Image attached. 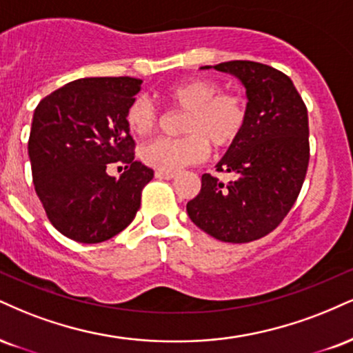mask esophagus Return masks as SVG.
Masks as SVG:
<instances>
[{"mask_svg": "<svg viewBox=\"0 0 353 353\" xmlns=\"http://www.w3.org/2000/svg\"><path fill=\"white\" fill-rule=\"evenodd\" d=\"M156 177L158 179H164V181H171L176 177V172H164V171H156Z\"/></svg>", "mask_w": 353, "mask_h": 353, "instance_id": "esophagus-1", "label": "esophagus"}]
</instances>
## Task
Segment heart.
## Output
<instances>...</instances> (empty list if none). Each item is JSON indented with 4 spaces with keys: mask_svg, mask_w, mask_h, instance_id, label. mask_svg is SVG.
<instances>
[{
    "mask_svg": "<svg viewBox=\"0 0 353 353\" xmlns=\"http://www.w3.org/2000/svg\"><path fill=\"white\" fill-rule=\"evenodd\" d=\"M165 100L181 118V138H159L139 151L144 164L164 172H176L207 158L210 144L228 150L240 139L248 123V101L236 92H220V83L207 77H192L172 85ZM125 121L134 136L151 134L159 114L150 100L138 97L126 110Z\"/></svg>",
    "mask_w": 353,
    "mask_h": 353,
    "instance_id": "obj_1",
    "label": "heart"
}]
</instances>
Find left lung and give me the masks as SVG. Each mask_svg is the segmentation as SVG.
<instances>
[{"mask_svg":"<svg viewBox=\"0 0 353 353\" xmlns=\"http://www.w3.org/2000/svg\"><path fill=\"white\" fill-rule=\"evenodd\" d=\"M214 69L243 82L248 123L217 164L219 172L235 174V179L222 182L203 174L188 214L214 239L248 243L273 232L298 201L311 156L307 108L281 70L252 61L222 62Z\"/></svg>","mask_w":353,"mask_h":353,"instance_id":"1","label":"left lung"}]
</instances>
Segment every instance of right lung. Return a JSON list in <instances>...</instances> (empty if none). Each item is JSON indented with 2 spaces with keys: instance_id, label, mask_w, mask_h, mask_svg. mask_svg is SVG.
<instances>
[{
  "instance_id": "obj_1",
  "label": "right lung",
  "mask_w": 353,
  "mask_h": 353,
  "mask_svg": "<svg viewBox=\"0 0 353 353\" xmlns=\"http://www.w3.org/2000/svg\"><path fill=\"white\" fill-rule=\"evenodd\" d=\"M133 77L79 79L34 110L28 152L49 222L67 239L100 243L125 230L154 171L134 159L126 110L141 88ZM120 162L125 172L106 174Z\"/></svg>"
}]
</instances>
